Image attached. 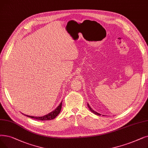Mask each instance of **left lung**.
<instances>
[{
  "instance_id": "8db88e82",
  "label": "left lung",
  "mask_w": 148,
  "mask_h": 148,
  "mask_svg": "<svg viewBox=\"0 0 148 148\" xmlns=\"http://www.w3.org/2000/svg\"><path fill=\"white\" fill-rule=\"evenodd\" d=\"M88 108H89V110H90V111H91V112H92L93 113H94L95 114H97V115H100V114H99V113H97V112H95V111H94L93 110H92V109L91 108V107H90V106H89V105L88 103Z\"/></svg>"
}]
</instances>
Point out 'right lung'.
Instances as JSON below:
<instances>
[{
  "label": "right lung",
  "mask_w": 148,
  "mask_h": 148,
  "mask_svg": "<svg viewBox=\"0 0 148 148\" xmlns=\"http://www.w3.org/2000/svg\"><path fill=\"white\" fill-rule=\"evenodd\" d=\"M62 102L60 103V104L59 105L58 107L54 111H53L49 113L48 114H47L46 115H44V116H42V117H34V116H30V115H27V117H30L31 119H34L36 120H42V121L53 120V119H55L60 113V112L61 111V109H62Z\"/></svg>",
  "instance_id": "1"
}]
</instances>
